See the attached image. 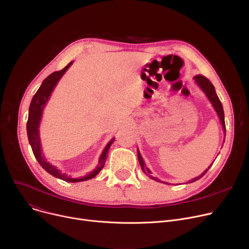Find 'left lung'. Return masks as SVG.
Segmentation results:
<instances>
[{"label": "left lung", "mask_w": 249, "mask_h": 249, "mask_svg": "<svg viewBox=\"0 0 249 249\" xmlns=\"http://www.w3.org/2000/svg\"><path fill=\"white\" fill-rule=\"evenodd\" d=\"M195 81H196V83H197V84L199 85V87L201 88V89L206 94V96H207V98L209 99V101L211 102L212 106L214 107V109L216 110V112H217V114H218V116H219L220 122H221V124H222V127H223V131H224V133H226V127H225V120H224L223 106H222V103L220 102V100H219V98H218V96H217V94H216L214 86L212 85V83H211L210 81L208 80V78H207L206 76H203V75H201V74L196 75V76H195ZM137 153H138V160H139V163H140V165H141V168H142L143 173L146 174L150 178H152V179H154V180H156V181H161V180H160V179H158L156 178H154V177L151 176V172L149 171L148 167H146V165H145V163H144V160H143L140 152L137 151ZM212 164H213V163H212ZM212 164H211L210 166H209L202 175H200V176L197 177V178H193V179L190 180L189 182H194V181H196V180H198L199 178H201L208 172V169L212 166ZM164 182H165V181H164ZM165 184H166V182H165Z\"/></svg>", "instance_id": "8db88e82"}]
</instances>
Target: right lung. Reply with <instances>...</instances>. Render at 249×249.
I'll return each mask as SVG.
<instances>
[{
    "label": "right lung",
    "mask_w": 249,
    "mask_h": 249,
    "mask_svg": "<svg viewBox=\"0 0 249 249\" xmlns=\"http://www.w3.org/2000/svg\"><path fill=\"white\" fill-rule=\"evenodd\" d=\"M71 64H72V61L70 62L63 70L54 71L51 74H49L43 81L40 88L38 89L36 94L33 96V99L31 101L30 107H29V115H28V121H27V135H28L29 143L31 145L35 159L37 160L39 164H40L48 174H50L51 176H53L57 178L65 180V181L77 182V181H84V180H88L89 178H93L101 172V169L104 167L105 162H106V160H107V156H108L107 152L109 151L110 146L113 144L115 138H112V140L108 143L107 146L105 147V149L103 150V152L100 156L98 166L94 169L93 172L84 176V177L73 178L71 177L67 176L65 174H61L59 169H57L54 165H52L45 160L44 155L42 154V151H41V142H40V137H39V125H40L42 112L45 107V104L47 103V101L52 93V90H53V89L55 88L56 84L58 83V81L60 80L63 73L69 70V68Z\"/></svg>",
    "instance_id": "right-lung-1"
}]
</instances>
